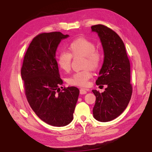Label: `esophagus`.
I'll list each match as a JSON object with an SVG mask.
<instances>
[{
    "mask_svg": "<svg viewBox=\"0 0 152 152\" xmlns=\"http://www.w3.org/2000/svg\"><path fill=\"white\" fill-rule=\"evenodd\" d=\"M88 90V89H85V88H81V89L80 90V94H85L87 93Z\"/></svg>",
    "mask_w": 152,
    "mask_h": 152,
    "instance_id": "1",
    "label": "esophagus"
}]
</instances>
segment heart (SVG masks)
Here are the masks:
<instances>
[{
  "label": "heart",
  "instance_id": "1",
  "mask_svg": "<svg viewBox=\"0 0 152 152\" xmlns=\"http://www.w3.org/2000/svg\"><path fill=\"white\" fill-rule=\"evenodd\" d=\"M96 48L95 44L91 40L85 38H78L69 45V52L64 50L60 52L57 58V64L65 72L70 70L72 56H84L83 67L86 68L76 72L68 78L67 82L69 84L77 86L87 85L89 79L92 76L90 68L96 70L100 66L102 61L100 52Z\"/></svg>",
  "mask_w": 152,
  "mask_h": 152
}]
</instances>
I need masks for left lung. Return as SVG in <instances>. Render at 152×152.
I'll return each instance as SVG.
<instances>
[{"label":"left lung","instance_id":"1","mask_svg":"<svg viewBox=\"0 0 152 152\" xmlns=\"http://www.w3.org/2000/svg\"><path fill=\"white\" fill-rule=\"evenodd\" d=\"M100 38L104 50V62L96 85H106L104 92L92 90L96 96L93 115L96 120L106 122L114 120L125 110L130 100V64L125 45L114 30L102 24L91 27Z\"/></svg>","mask_w":152,"mask_h":152}]
</instances>
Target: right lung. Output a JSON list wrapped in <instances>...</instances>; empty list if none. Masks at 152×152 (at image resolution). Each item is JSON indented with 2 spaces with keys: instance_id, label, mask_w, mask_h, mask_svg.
I'll return each instance as SVG.
<instances>
[{
  "instance_id": "add662e5",
  "label": "right lung",
  "mask_w": 152,
  "mask_h": 152,
  "mask_svg": "<svg viewBox=\"0 0 152 152\" xmlns=\"http://www.w3.org/2000/svg\"><path fill=\"white\" fill-rule=\"evenodd\" d=\"M69 37L60 32L42 33L30 42L21 68L27 100L38 118L49 125L62 127L73 120L78 88L60 91L56 52L60 42Z\"/></svg>"
}]
</instances>
